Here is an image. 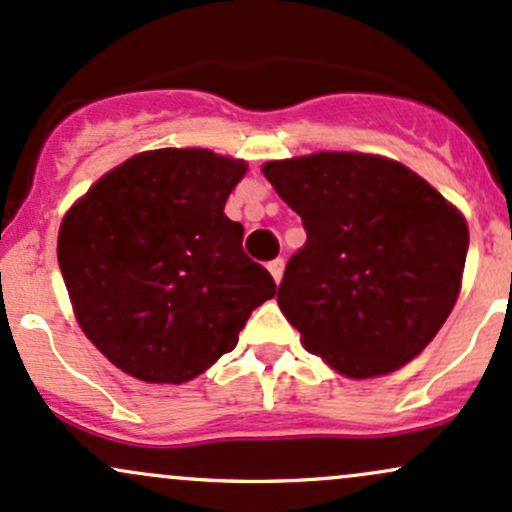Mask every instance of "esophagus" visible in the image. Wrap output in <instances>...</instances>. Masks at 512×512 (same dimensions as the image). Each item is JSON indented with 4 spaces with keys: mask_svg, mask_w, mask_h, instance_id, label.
<instances>
[{
    "mask_svg": "<svg viewBox=\"0 0 512 512\" xmlns=\"http://www.w3.org/2000/svg\"><path fill=\"white\" fill-rule=\"evenodd\" d=\"M268 271H271L275 283H280V280H283V271H285V261H283V258H275V261L268 263Z\"/></svg>",
    "mask_w": 512,
    "mask_h": 512,
    "instance_id": "34e87169",
    "label": "esophagus"
}]
</instances>
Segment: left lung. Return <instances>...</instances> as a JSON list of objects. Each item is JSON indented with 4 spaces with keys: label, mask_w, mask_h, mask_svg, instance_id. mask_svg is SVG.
Returning a JSON list of instances; mask_svg holds the SVG:
<instances>
[{
    "label": "left lung",
    "mask_w": 512,
    "mask_h": 512,
    "mask_svg": "<svg viewBox=\"0 0 512 512\" xmlns=\"http://www.w3.org/2000/svg\"><path fill=\"white\" fill-rule=\"evenodd\" d=\"M261 171L307 229L278 287L304 348L350 380L389 375L421 355L462 290V212L380 154L314 152Z\"/></svg>",
    "instance_id": "left-lung-1"
}]
</instances>
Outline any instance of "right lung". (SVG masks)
Segmentation results:
<instances>
[{
    "instance_id": "add662e5",
    "label": "right lung",
    "mask_w": 512,
    "mask_h": 512,
    "mask_svg": "<svg viewBox=\"0 0 512 512\" xmlns=\"http://www.w3.org/2000/svg\"><path fill=\"white\" fill-rule=\"evenodd\" d=\"M246 169L210 149H149L62 217L57 263L74 319L125 375L195 380L275 295L271 273L241 249L244 227L225 215Z\"/></svg>"
}]
</instances>
